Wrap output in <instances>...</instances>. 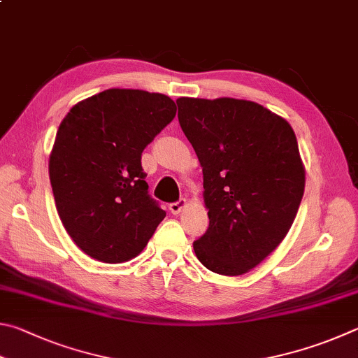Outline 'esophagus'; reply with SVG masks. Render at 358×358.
I'll return each mask as SVG.
<instances>
[{
	"instance_id": "34e87169",
	"label": "esophagus",
	"mask_w": 358,
	"mask_h": 358,
	"mask_svg": "<svg viewBox=\"0 0 358 358\" xmlns=\"http://www.w3.org/2000/svg\"><path fill=\"white\" fill-rule=\"evenodd\" d=\"M185 206H187L185 199H179V201L169 204V212H171V214H174V215H178V214H180V210H182Z\"/></svg>"
}]
</instances>
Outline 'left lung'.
<instances>
[{
  "label": "left lung",
  "instance_id": "left-lung-1",
  "mask_svg": "<svg viewBox=\"0 0 358 358\" xmlns=\"http://www.w3.org/2000/svg\"><path fill=\"white\" fill-rule=\"evenodd\" d=\"M180 129L203 166L209 228L193 242L209 271L243 275L289 231L305 169L287 121L250 100L180 97Z\"/></svg>",
  "mask_w": 358,
  "mask_h": 358
}]
</instances>
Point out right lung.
<instances>
[{"instance_id": "obj_1", "label": "right lung", "mask_w": 358, "mask_h": 358, "mask_svg": "<svg viewBox=\"0 0 358 358\" xmlns=\"http://www.w3.org/2000/svg\"><path fill=\"white\" fill-rule=\"evenodd\" d=\"M174 116L163 94L106 90L62 119L50 182L62 224L87 256L110 264L135 258L165 218L148 192L141 154Z\"/></svg>"}]
</instances>
